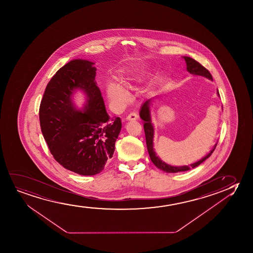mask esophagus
I'll return each instance as SVG.
<instances>
[{"label": "esophagus", "instance_id": "1", "mask_svg": "<svg viewBox=\"0 0 253 253\" xmlns=\"http://www.w3.org/2000/svg\"><path fill=\"white\" fill-rule=\"evenodd\" d=\"M137 118H138V115L136 114L135 112H131V113H129V114L127 116L126 119H127L128 121H135V120H137Z\"/></svg>", "mask_w": 253, "mask_h": 253}]
</instances>
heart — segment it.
<instances>
[{"label": "heart", "instance_id": "b5f03b06", "mask_svg": "<svg viewBox=\"0 0 253 253\" xmlns=\"http://www.w3.org/2000/svg\"><path fill=\"white\" fill-rule=\"evenodd\" d=\"M128 85V80L123 79L120 80V85L117 84H110L107 86V96L109 99L115 104H123L126 99L124 90Z\"/></svg>", "mask_w": 253, "mask_h": 253}]
</instances>
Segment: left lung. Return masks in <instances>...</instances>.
I'll return each instance as SVG.
<instances>
[{
    "label": "left lung",
    "mask_w": 253,
    "mask_h": 253,
    "mask_svg": "<svg viewBox=\"0 0 253 253\" xmlns=\"http://www.w3.org/2000/svg\"><path fill=\"white\" fill-rule=\"evenodd\" d=\"M183 59L187 64V70L188 73H190L193 75H199V76H203L208 78V80H212L211 73H209L207 68L201 65L200 63L197 62L195 59H192L190 57L184 56ZM218 96V90L217 91ZM152 99H149L146 101L144 104H142L141 111H140V118L143 120V128L145 132L146 144H147V149L149 151L150 159L152 163L156 165L159 169L163 170L166 173H179V172H183L187 171L191 169H194L199 166L200 164L205 162L206 160L211 156L212 152L214 151L215 148L217 146V143L215 144L213 149H211L210 152L208 153L207 156H204L202 159L198 161L196 163L191 164L189 166H171L169 164H167L166 163L163 162L160 159L158 156H156L155 149H154V144H153V139H154V126H153L152 121H151V114H150V102Z\"/></svg>",
    "instance_id": "8db88e82"
}]
</instances>
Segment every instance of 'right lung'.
Here are the masks:
<instances>
[{
	"label": "right lung",
	"mask_w": 253,
	"mask_h": 253,
	"mask_svg": "<svg viewBox=\"0 0 253 253\" xmlns=\"http://www.w3.org/2000/svg\"><path fill=\"white\" fill-rule=\"evenodd\" d=\"M93 65L74 59L61 67L45 87L39 112L42 134L53 158L81 175H94L104 169L122 128L120 118L108 115ZM76 89L87 95L83 112L73 104Z\"/></svg>",
	"instance_id": "obj_1"
}]
</instances>
